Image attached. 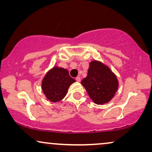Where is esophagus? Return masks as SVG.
<instances>
[{
    "mask_svg": "<svg viewBox=\"0 0 152 152\" xmlns=\"http://www.w3.org/2000/svg\"><path fill=\"white\" fill-rule=\"evenodd\" d=\"M75 80H76V81H77V82H81V78L80 77H76Z\"/></svg>",
    "mask_w": 152,
    "mask_h": 152,
    "instance_id": "esophagus-1",
    "label": "esophagus"
}]
</instances>
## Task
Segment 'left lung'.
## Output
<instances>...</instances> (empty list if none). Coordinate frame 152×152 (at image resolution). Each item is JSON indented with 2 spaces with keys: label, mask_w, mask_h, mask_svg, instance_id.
Wrapping results in <instances>:
<instances>
[{
  "label": "left lung",
  "mask_w": 152,
  "mask_h": 152,
  "mask_svg": "<svg viewBox=\"0 0 152 152\" xmlns=\"http://www.w3.org/2000/svg\"><path fill=\"white\" fill-rule=\"evenodd\" d=\"M81 84L91 99L101 105L111 100L119 86L117 77L110 68L96 60L89 64L88 75Z\"/></svg>",
  "instance_id": "obj_1"
}]
</instances>
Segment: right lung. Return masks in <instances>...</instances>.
<instances>
[{
    "instance_id": "add662e5",
    "label": "right lung",
    "mask_w": 152,
    "mask_h": 152,
    "mask_svg": "<svg viewBox=\"0 0 152 152\" xmlns=\"http://www.w3.org/2000/svg\"><path fill=\"white\" fill-rule=\"evenodd\" d=\"M74 82L75 80L69 75L68 70L54 66L43 77L41 88L48 100L57 102L64 98L70 86Z\"/></svg>"
}]
</instances>
